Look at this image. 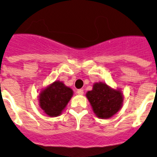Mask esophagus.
<instances>
[{
    "label": "esophagus",
    "mask_w": 157,
    "mask_h": 157,
    "mask_svg": "<svg viewBox=\"0 0 157 157\" xmlns=\"http://www.w3.org/2000/svg\"><path fill=\"white\" fill-rule=\"evenodd\" d=\"M77 94H78V95H83V94H84V90H82V89H80V90H78Z\"/></svg>",
    "instance_id": "esophagus-1"
}]
</instances>
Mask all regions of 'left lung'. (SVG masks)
<instances>
[{
  "mask_svg": "<svg viewBox=\"0 0 157 157\" xmlns=\"http://www.w3.org/2000/svg\"><path fill=\"white\" fill-rule=\"evenodd\" d=\"M86 98L96 116L109 119L116 114L123 105V96L120 90H114L103 82H96L93 90L86 93Z\"/></svg>",
  "mask_w": 157,
  "mask_h": 157,
  "instance_id": "1",
  "label": "left lung"
}]
</instances>
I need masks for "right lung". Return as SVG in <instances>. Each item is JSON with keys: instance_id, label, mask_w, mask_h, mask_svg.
Wrapping results in <instances>:
<instances>
[{"instance_id": "1", "label": "right lung", "mask_w": 157, "mask_h": 157, "mask_svg": "<svg viewBox=\"0 0 157 157\" xmlns=\"http://www.w3.org/2000/svg\"><path fill=\"white\" fill-rule=\"evenodd\" d=\"M73 95V90L62 82L55 81L39 94V106L45 114L56 117L61 114Z\"/></svg>"}]
</instances>
